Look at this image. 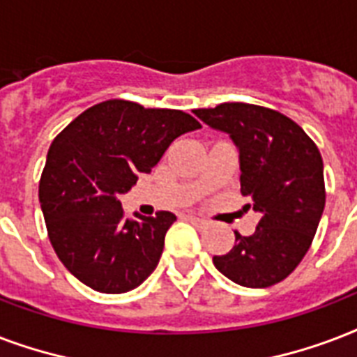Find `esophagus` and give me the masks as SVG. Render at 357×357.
Listing matches in <instances>:
<instances>
[{"mask_svg":"<svg viewBox=\"0 0 357 357\" xmlns=\"http://www.w3.org/2000/svg\"><path fill=\"white\" fill-rule=\"evenodd\" d=\"M188 220H192L193 223H197L199 227H206V225H208V222H206V220H203V218H199V216H195V214H188Z\"/></svg>","mask_w":357,"mask_h":357,"instance_id":"esophagus-1","label":"esophagus"}]
</instances>
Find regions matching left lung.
Returning <instances> with one entry per match:
<instances>
[{
    "label": "left lung",
    "mask_w": 357,
    "mask_h": 357,
    "mask_svg": "<svg viewBox=\"0 0 357 357\" xmlns=\"http://www.w3.org/2000/svg\"><path fill=\"white\" fill-rule=\"evenodd\" d=\"M210 128L229 134L240 154V192L261 214L251 236L236 234L214 266L234 283L264 289L302 262L324 212V164L292 119L268 107L225 102L195 109Z\"/></svg>",
    "instance_id": "8db88e82"
}]
</instances>
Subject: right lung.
I'll return each instance as SVG.
<instances>
[{
  "label": "right lung",
  "mask_w": 357,
  "mask_h": 357,
  "mask_svg": "<svg viewBox=\"0 0 357 357\" xmlns=\"http://www.w3.org/2000/svg\"><path fill=\"white\" fill-rule=\"evenodd\" d=\"M201 128L181 109H145L106 100L85 109L52 143L38 201L50 242L74 278L93 291L121 294L158 266L176 216L124 218L119 197L151 173L178 135Z\"/></svg>",
  "instance_id": "add662e5"
}]
</instances>
